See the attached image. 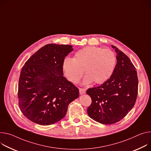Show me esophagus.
<instances>
[{"label":"esophagus","mask_w":151,"mask_h":151,"mask_svg":"<svg viewBox=\"0 0 151 151\" xmlns=\"http://www.w3.org/2000/svg\"><path fill=\"white\" fill-rule=\"evenodd\" d=\"M79 93L81 94H83L86 93V89H85L84 88H79Z\"/></svg>","instance_id":"34e87169"}]
</instances>
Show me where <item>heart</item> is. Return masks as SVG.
Segmentation results:
<instances>
[{
    "label": "heart",
    "instance_id": "b5f03b06",
    "mask_svg": "<svg viewBox=\"0 0 151 151\" xmlns=\"http://www.w3.org/2000/svg\"><path fill=\"white\" fill-rule=\"evenodd\" d=\"M116 61V54L110 49L86 47L77 51L73 58H64L63 69L67 79L73 84L79 83L84 70L85 84L92 82L101 84L111 76Z\"/></svg>",
    "mask_w": 151,
    "mask_h": 151
}]
</instances>
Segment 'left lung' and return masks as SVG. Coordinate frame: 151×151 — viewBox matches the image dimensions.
<instances>
[{"label": "left lung", "instance_id": "left-lung-1", "mask_svg": "<svg viewBox=\"0 0 151 151\" xmlns=\"http://www.w3.org/2000/svg\"><path fill=\"white\" fill-rule=\"evenodd\" d=\"M117 53V64L111 76L102 85L88 88L91 99L87 108L90 118L110 125L124 118L135 105L138 93L135 67L126 55L112 46Z\"/></svg>", "mask_w": 151, "mask_h": 151}]
</instances>
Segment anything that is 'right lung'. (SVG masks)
I'll return each instance as SVG.
<instances>
[{
    "mask_svg": "<svg viewBox=\"0 0 151 151\" xmlns=\"http://www.w3.org/2000/svg\"><path fill=\"white\" fill-rule=\"evenodd\" d=\"M72 46L48 44L23 66L18 86L19 105L23 114L41 125L61 120L68 105L79 97V89L63 76V62Z\"/></svg>",
    "mask_w": 151,
    "mask_h": 151,
    "instance_id": "right-lung-1",
    "label": "right lung"
}]
</instances>
